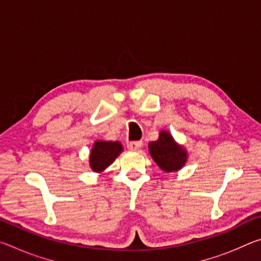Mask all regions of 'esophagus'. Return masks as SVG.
<instances>
[{
    "label": "esophagus",
    "instance_id": "obj_1",
    "mask_svg": "<svg viewBox=\"0 0 261 261\" xmlns=\"http://www.w3.org/2000/svg\"><path fill=\"white\" fill-rule=\"evenodd\" d=\"M141 146H143V143H141L140 140L130 141V143L127 144V148H129L130 151H138Z\"/></svg>",
    "mask_w": 261,
    "mask_h": 261
}]
</instances>
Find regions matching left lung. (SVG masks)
<instances>
[{"label":"left lung","mask_w":261,"mask_h":261,"mask_svg":"<svg viewBox=\"0 0 261 261\" xmlns=\"http://www.w3.org/2000/svg\"><path fill=\"white\" fill-rule=\"evenodd\" d=\"M148 148L156 165L168 173L180 169L187 162L185 149L182 146H178L173 137L166 131L160 132L159 139L152 141Z\"/></svg>","instance_id":"8db88e82"}]
</instances>
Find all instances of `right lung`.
<instances>
[{"mask_svg":"<svg viewBox=\"0 0 261 261\" xmlns=\"http://www.w3.org/2000/svg\"><path fill=\"white\" fill-rule=\"evenodd\" d=\"M123 151L122 145L118 141H95L90 154V166L93 171H101L109 165Z\"/></svg>","mask_w":261,"mask_h":261,"instance_id":"1","label":"right lung"}]
</instances>
